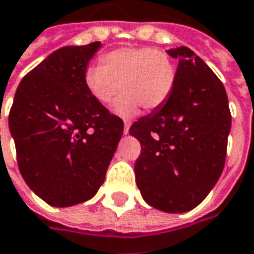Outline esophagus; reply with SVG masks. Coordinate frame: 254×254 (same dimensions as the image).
<instances>
[{
    "label": "esophagus",
    "instance_id": "obj_1",
    "mask_svg": "<svg viewBox=\"0 0 254 254\" xmlns=\"http://www.w3.org/2000/svg\"><path fill=\"white\" fill-rule=\"evenodd\" d=\"M130 126H131V123H130V121H124V134L128 133V130H130Z\"/></svg>",
    "mask_w": 254,
    "mask_h": 254
}]
</instances>
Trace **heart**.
Wrapping results in <instances>:
<instances>
[{
	"mask_svg": "<svg viewBox=\"0 0 254 254\" xmlns=\"http://www.w3.org/2000/svg\"><path fill=\"white\" fill-rule=\"evenodd\" d=\"M177 67L169 53L151 47H120L106 53L101 64L84 70L87 91L100 104L116 101L121 116H133L140 107L146 111L161 108L173 94Z\"/></svg>",
	"mask_w": 254,
	"mask_h": 254,
	"instance_id": "b5f03b06",
	"label": "heart"
}]
</instances>
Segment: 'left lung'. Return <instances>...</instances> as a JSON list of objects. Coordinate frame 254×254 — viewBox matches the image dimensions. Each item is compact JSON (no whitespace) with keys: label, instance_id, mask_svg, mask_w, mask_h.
<instances>
[{"label":"left lung","instance_id":"left-lung-1","mask_svg":"<svg viewBox=\"0 0 254 254\" xmlns=\"http://www.w3.org/2000/svg\"><path fill=\"white\" fill-rule=\"evenodd\" d=\"M179 58L169 101L134 121L140 144L135 180L154 209L184 213L198 206L217 183L226 161L232 114L224 85L187 47L169 51Z\"/></svg>","mask_w":254,"mask_h":254}]
</instances>
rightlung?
<instances>
[{"mask_svg": "<svg viewBox=\"0 0 254 254\" xmlns=\"http://www.w3.org/2000/svg\"><path fill=\"white\" fill-rule=\"evenodd\" d=\"M100 45L54 51L21 80L9 110L21 176L56 207L94 196L124 128L84 84V70Z\"/></svg>", "mask_w": 254, "mask_h": 254, "instance_id": "add662e5", "label": "right lung"}]
</instances>
